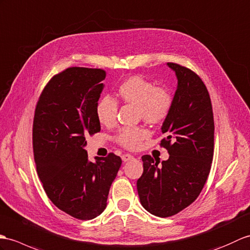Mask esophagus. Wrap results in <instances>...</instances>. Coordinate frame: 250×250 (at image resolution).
<instances>
[{"instance_id":"obj_1","label":"esophagus","mask_w":250,"mask_h":250,"mask_svg":"<svg viewBox=\"0 0 250 250\" xmlns=\"http://www.w3.org/2000/svg\"><path fill=\"white\" fill-rule=\"evenodd\" d=\"M121 159H123L124 162H127V161H131V160L134 159V156L129 154V153H125V154H124L123 156H121Z\"/></svg>"}]
</instances>
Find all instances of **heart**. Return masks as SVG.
<instances>
[{
    "label": "heart",
    "instance_id": "b5f03b06",
    "mask_svg": "<svg viewBox=\"0 0 250 250\" xmlns=\"http://www.w3.org/2000/svg\"><path fill=\"white\" fill-rule=\"evenodd\" d=\"M117 95L125 103L136 105L138 117L149 124L163 123L169 116L173 105L170 91L163 87H155L150 81L138 75L126 79L117 89ZM118 104L113 98L105 96L97 103L96 114L99 123L111 126L116 123ZM149 136V132L144 126L123 127L116 135V141L126 149H137Z\"/></svg>",
    "mask_w": 250,
    "mask_h": 250
}]
</instances>
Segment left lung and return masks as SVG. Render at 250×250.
Listing matches in <instances>:
<instances>
[{
	"label": "left lung",
	"instance_id": "obj_1",
	"mask_svg": "<svg viewBox=\"0 0 250 250\" xmlns=\"http://www.w3.org/2000/svg\"><path fill=\"white\" fill-rule=\"evenodd\" d=\"M178 79L169 116L164 120L161 146L169 158L154 161L143 155L144 172L137 180L142 206L159 217H169L197 199L210 173L214 152V119L210 95L190 69L167 62Z\"/></svg>",
	"mask_w": 250,
	"mask_h": 250
}]
</instances>
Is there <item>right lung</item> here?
Masks as SVG:
<instances>
[{
    "label": "right lung",
    "instance_id": "right-lung-1",
    "mask_svg": "<svg viewBox=\"0 0 250 250\" xmlns=\"http://www.w3.org/2000/svg\"><path fill=\"white\" fill-rule=\"evenodd\" d=\"M105 77L102 69L68 68L49 81L35 109L33 150L43 189L60 210L83 220L106 208L121 166L114 153L92 163L84 149L85 137L101 130L96 107Z\"/></svg>",
    "mask_w": 250,
    "mask_h": 250
}]
</instances>
